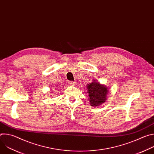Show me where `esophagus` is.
<instances>
[{
	"label": "esophagus",
	"instance_id": "1",
	"mask_svg": "<svg viewBox=\"0 0 154 154\" xmlns=\"http://www.w3.org/2000/svg\"><path fill=\"white\" fill-rule=\"evenodd\" d=\"M69 84L72 85V86H74V85H75L77 84V82H74V81H69Z\"/></svg>",
	"mask_w": 154,
	"mask_h": 154
}]
</instances>
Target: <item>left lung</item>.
I'll return each mask as SVG.
<instances>
[{
	"label": "left lung",
	"instance_id": "obj_1",
	"mask_svg": "<svg viewBox=\"0 0 154 154\" xmlns=\"http://www.w3.org/2000/svg\"><path fill=\"white\" fill-rule=\"evenodd\" d=\"M86 86L90 97V103L91 106H97L105 102L108 92L106 86L96 82L88 84Z\"/></svg>",
	"mask_w": 154,
	"mask_h": 154
}]
</instances>
